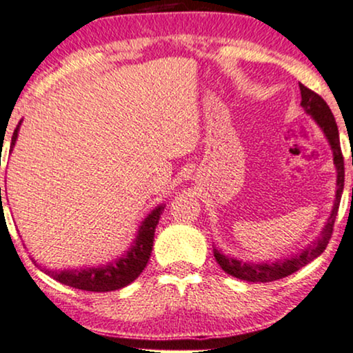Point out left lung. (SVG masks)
<instances>
[{"instance_id": "1", "label": "left lung", "mask_w": 353, "mask_h": 353, "mask_svg": "<svg viewBox=\"0 0 353 353\" xmlns=\"http://www.w3.org/2000/svg\"><path fill=\"white\" fill-rule=\"evenodd\" d=\"M300 92H301V107L310 117H313V120L318 123V126L321 128L324 136H326L329 145H331L332 155H334V165L337 170V183H336V199H334V205L331 210V216H329L326 225H324L321 235L318 236V240L314 243L306 246V248L296 256H290L285 259H277L274 263H245V261L235 259L232 256L222 254L221 251L214 248V256L223 271L230 276L241 279L246 282H272L283 279L290 274H294L301 269L306 264L311 263L314 258H318L319 254L326 250V246L331 240L332 235V227L336 222V216L339 210V204H341V196L344 191V157H342L341 150V141H339V130L334 120V115L329 108V105L324 102L321 95L300 84Z\"/></svg>"}]
</instances>
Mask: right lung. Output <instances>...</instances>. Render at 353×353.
I'll use <instances>...</instances> for the list:
<instances>
[{
    "label": "right lung",
    "mask_w": 353,
    "mask_h": 353,
    "mask_svg": "<svg viewBox=\"0 0 353 353\" xmlns=\"http://www.w3.org/2000/svg\"><path fill=\"white\" fill-rule=\"evenodd\" d=\"M21 123L12 132L11 137V150L14 148L17 134H19ZM1 196V190H0ZM165 209V204H160L157 208L150 210L145 219L141 222L139 230H137L136 240L132 241L130 250L120 258L112 261V263L103 264L99 268H87V269H63V271H48L43 269L50 277L54 281L65 283V285L79 288L87 292H112L118 288L126 287L134 279L139 277V274L144 271L148 264L149 256L152 253L154 246V233L157 227L160 214Z\"/></svg>",
    "instance_id": "right-lung-1"
}]
</instances>
